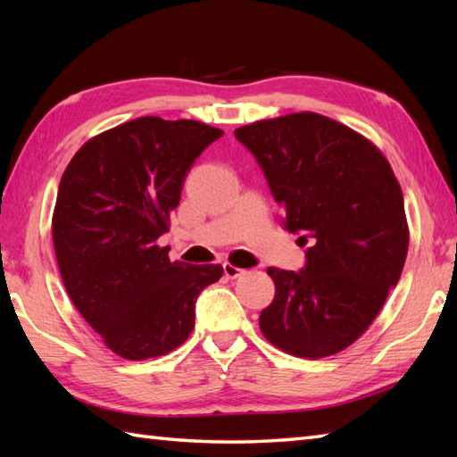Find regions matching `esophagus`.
<instances>
[{
  "label": "esophagus",
  "instance_id": "esophagus-1",
  "mask_svg": "<svg viewBox=\"0 0 457 457\" xmlns=\"http://www.w3.org/2000/svg\"><path fill=\"white\" fill-rule=\"evenodd\" d=\"M223 275H226L228 278H237L244 275V269H239L231 263H223Z\"/></svg>",
  "mask_w": 457,
  "mask_h": 457
}]
</instances>
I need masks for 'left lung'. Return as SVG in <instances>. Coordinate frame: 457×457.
<instances>
[{
  "mask_svg": "<svg viewBox=\"0 0 457 457\" xmlns=\"http://www.w3.org/2000/svg\"><path fill=\"white\" fill-rule=\"evenodd\" d=\"M300 234V273L269 267L275 298L259 328L283 352L320 359L352 345L381 312L409 251L401 184L363 135L314 112L236 129Z\"/></svg>",
  "mask_w": 457,
  "mask_h": 457,
  "instance_id": "1",
  "label": "left lung"
}]
</instances>
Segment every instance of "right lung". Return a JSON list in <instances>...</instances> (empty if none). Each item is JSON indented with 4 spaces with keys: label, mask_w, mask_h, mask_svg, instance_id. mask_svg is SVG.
Segmentation results:
<instances>
[{
    "label": "right lung",
    "mask_w": 457,
    "mask_h": 457,
    "mask_svg": "<svg viewBox=\"0 0 457 457\" xmlns=\"http://www.w3.org/2000/svg\"><path fill=\"white\" fill-rule=\"evenodd\" d=\"M221 129L137 118L86 141L61 179L53 244L66 293L113 353L159 357L188 339L196 298L221 265L169 259V231L192 162Z\"/></svg>",
    "instance_id": "right-lung-1"
}]
</instances>
